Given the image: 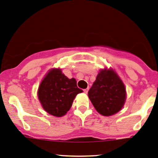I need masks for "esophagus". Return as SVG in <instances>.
<instances>
[{"label": "esophagus", "mask_w": 158, "mask_h": 158, "mask_svg": "<svg viewBox=\"0 0 158 158\" xmlns=\"http://www.w3.org/2000/svg\"><path fill=\"white\" fill-rule=\"evenodd\" d=\"M83 91H84V93L87 94L88 91V88H86V89H84V90H83Z\"/></svg>", "instance_id": "esophagus-1"}]
</instances>
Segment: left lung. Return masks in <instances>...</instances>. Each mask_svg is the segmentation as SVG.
Instances as JSON below:
<instances>
[{
	"label": "left lung",
	"mask_w": 158,
	"mask_h": 158,
	"mask_svg": "<svg viewBox=\"0 0 158 158\" xmlns=\"http://www.w3.org/2000/svg\"><path fill=\"white\" fill-rule=\"evenodd\" d=\"M88 98L96 110L104 116L119 112L126 100V89L118 74L110 69H103L88 91Z\"/></svg>",
	"instance_id": "left-lung-1"
}]
</instances>
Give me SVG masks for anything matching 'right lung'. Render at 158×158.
<instances>
[{
	"label": "right lung",
	"mask_w": 158,
	"mask_h": 158,
	"mask_svg": "<svg viewBox=\"0 0 158 158\" xmlns=\"http://www.w3.org/2000/svg\"><path fill=\"white\" fill-rule=\"evenodd\" d=\"M82 92L74 78L68 79L60 69L53 68L41 82L37 96L46 112L61 117L70 110L76 95Z\"/></svg>",
	"instance_id": "right-lung-1"
}]
</instances>
